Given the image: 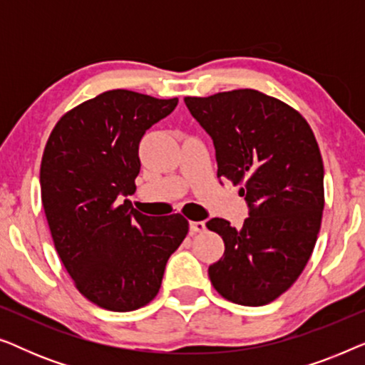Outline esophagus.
Listing matches in <instances>:
<instances>
[{
  "mask_svg": "<svg viewBox=\"0 0 365 365\" xmlns=\"http://www.w3.org/2000/svg\"><path fill=\"white\" fill-rule=\"evenodd\" d=\"M189 229H191L192 234L204 232V231H206V222H204V221H191V222H189Z\"/></svg>",
  "mask_w": 365,
  "mask_h": 365,
  "instance_id": "obj_1",
  "label": "esophagus"
}]
</instances>
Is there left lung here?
Returning a JSON list of instances; mask_svg holds the SVG:
<instances>
[{
    "instance_id": "obj_1",
    "label": "left lung",
    "mask_w": 365,
    "mask_h": 365,
    "mask_svg": "<svg viewBox=\"0 0 365 365\" xmlns=\"http://www.w3.org/2000/svg\"><path fill=\"white\" fill-rule=\"evenodd\" d=\"M184 103L212 139L217 178L242 184L249 206L241 229L221 217L206 222L226 246L209 279L231 302H272L301 276L321 229L324 164L316 136L301 113L256 89Z\"/></svg>"
}]
</instances>
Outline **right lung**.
I'll use <instances>...</instances> for the list:
<instances>
[{
	"instance_id": "obj_1",
	"label": "right lung",
	"mask_w": 365,
	"mask_h": 365,
	"mask_svg": "<svg viewBox=\"0 0 365 365\" xmlns=\"http://www.w3.org/2000/svg\"><path fill=\"white\" fill-rule=\"evenodd\" d=\"M178 98L113 89L73 108L49 134L41 201L63 266L88 301L114 312L146 306L189 231L181 214L144 216L119 204L136 191L139 141Z\"/></svg>"
}]
</instances>
